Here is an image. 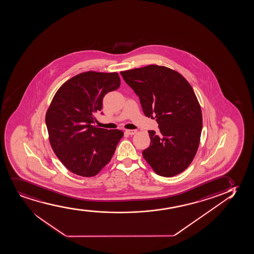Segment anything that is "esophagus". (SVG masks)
Listing matches in <instances>:
<instances>
[{"label": "esophagus", "mask_w": 254, "mask_h": 254, "mask_svg": "<svg viewBox=\"0 0 254 254\" xmlns=\"http://www.w3.org/2000/svg\"><path fill=\"white\" fill-rule=\"evenodd\" d=\"M126 132L128 135H135V133H136V130H135V129H126Z\"/></svg>", "instance_id": "34e87169"}]
</instances>
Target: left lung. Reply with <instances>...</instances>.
Instances as JSON below:
<instances>
[{
    "label": "left lung",
    "mask_w": 254,
    "mask_h": 254,
    "mask_svg": "<svg viewBox=\"0 0 254 254\" xmlns=\"http://www.w3.org/2000/svg\"><path fill=\"white\" fill-rule=\"evenodd\" d=\"M140 99L145 116L155 119L160 134L148 130L151 142L142 151L155 174L173 177L186 170L199 146L202 110L192 87L179 72L159 65L121 71Z\"/></svg>",
    "instance_id": "1"
}]
</instances>
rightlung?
<instances>
[{
    "label": "right lung",
    "mask_w": 254,
    "mask_h": 254,
    "mask_svg": "<svg viewBox=\"0 0 254 254\" xmlns=\"http://www.w3.org/2000/svg\"><path fill=\"white\" fill-rule=\"evenodd\" d=\"M120 87L118 73L87 71L65 81L55 93L45 114L49 141L71 173L95 176L109 163L124 135L119 129L93 125L106 93Z\"/></svg>",
    "instance_id": "add662e5"
}]
</instances>
